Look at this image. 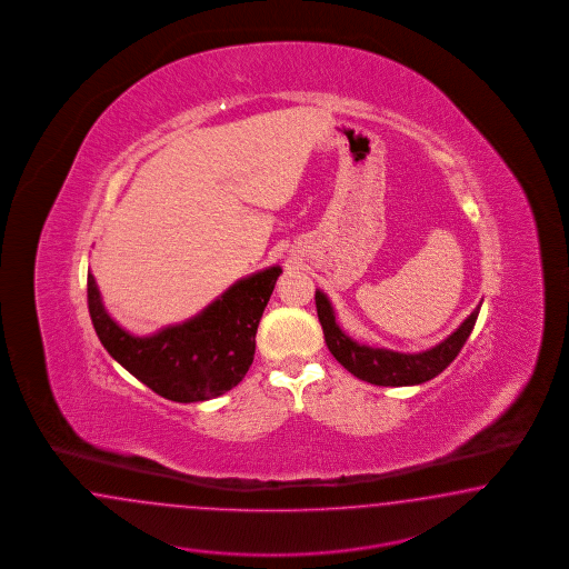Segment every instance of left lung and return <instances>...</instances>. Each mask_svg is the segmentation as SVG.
Masks as SVG:
<instances>
[{"instance_id":"left-lung-1","label":"left lung","mask_w":569,"mask_h":569,"mask_svg":"<svg viewBox=\"0 0 569 569\" xmlns=\"http://www.w3.org/2000/svg\"><path fill=\"white\" fill-rule=\"evenodd\" d=\"M315 305H317V315L326 336V345L329 352L336 357V361L348 369L355 378L376 383V386H417L442 373L461 352L480 312V305H478L445 342L433 346L426 352L405 355V352H395L386 348L357 345L355 340H350L336 323V315L329 305L328 296L319 290L315 292Z\"/></svg>"}]
</instances>
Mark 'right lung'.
<instances>
[{
    "instance_id": "obj_1",
    "label": "right lung",
    "mask_w": 569,
    "mask_h": 569,
    "mask_svg": "<svg viewBox=\"0 0 569 569\" xmlns=\"http://www.w3.org/2000/svg\"><path fill=\"white\" fill-rule=\"evenodd\" d=\"M279 267L240 279L198 317L136 338L119 328L103 310L96 279L87 273L91 323L114 361L150 390L174 402H200L238 386L257 350V329Z\"/></svg>"
}]
</instances>
